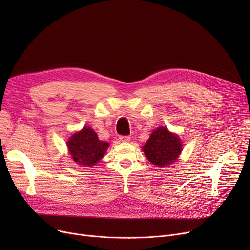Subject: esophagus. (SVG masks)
Wrapping results in <instances>:
<instances>
[{
  "mask_svg": "<svg viewBox=\"0 0 250 250\" xmlns=\"http://www.w3.org/2000/svg\"><path fill=\"white\" fill-rule=\"evenodd\" d=\"M120 140H121V142L126 143V142H129L130 137H129V136H121V137H120Z\"/></svg>",
  "mask_w": 250,
  "mask_h": 250,
  "instance_id": "esophagus-1",
  "label": "esophagus"
}]
</instances>
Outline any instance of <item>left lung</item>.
I'll return each instance as SVG.
<instances>
[{
	"label": "left lung",
	"instance_id": "1",
	"mask_svg": "<svg viewBox=\"0 0 250 250\" xmlns=\"http://www.w3.org/2000/svg\"><path fill=\"white\" fill-rule=\"evenodd\" d=\"M180 139L166 127H158L143 146L147 159L159 167L172 164L181 153Z\"/></svg>",
	"mask_w": 250,
	"mask_h": 250
}]
</instances>
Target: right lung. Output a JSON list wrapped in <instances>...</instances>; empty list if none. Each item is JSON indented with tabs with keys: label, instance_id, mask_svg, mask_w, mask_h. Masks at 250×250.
Returning a JSON list of instances; mask_svg holds the SVG:
<instances>
[{
	"label": "right lung",
	"instance_id": "right-lung-1",
	"mask_svg": "<svg viewBox=\"0 0 250 250\" xmlns=\"http://www.w3.org/2000/svg\"><path fill=\"white\" fill-rule=\"evenodd\" d=\"M108 143L98 139L96 133L89 126L74 134L68 141V148L73 160L84 166H93L106 152Z\"/></svg>",
	"mask_w": 250,
	"mask_h": 250
}]
</instances>
